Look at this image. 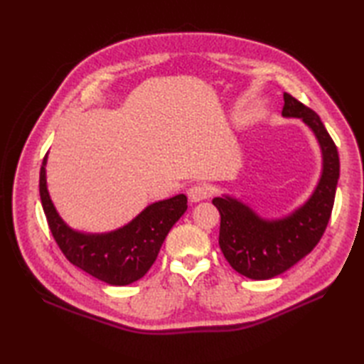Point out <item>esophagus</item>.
Segmentation results:
<instances>
[{"label":"esophagus","instance_id":"34e87169","mask_svg":"<svg viewBox=\"0 0 364 364\" xmlns=\"http://www.w3.org/2000/svg\"><path fill=\"white\" fill-rule=\"evenodd\" d=\"M210 196H211V191L206 186H202V184H196V186H191L188 189V197L191 202H194V203L202 202V200L208 198Z\"/></svg>","mask_w":364,"mask_h":364}]
</instances>
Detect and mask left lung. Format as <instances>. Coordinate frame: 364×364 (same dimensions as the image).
Masks as SVG:
<instances>
[{"mask_svg":"<svg viewBox=\"0 0 364 364\" xmlns=\"http://www.w3.org/2000/svg\"><path fill=\"white\" fill-rule=\"evenodd\" d=\"M282 115L300 119L321 146L322 172L306 202L280 219H264L231 196L215 197L220 213L219 245L230 266L252 280L283 274L310 253L327 228L339 178V156L319 115L289 94H283Z\"/></svg>","mask_w":364,"mask_h":364,"instance_id":"left-lung-1","label":"left lung"}]
</instances>
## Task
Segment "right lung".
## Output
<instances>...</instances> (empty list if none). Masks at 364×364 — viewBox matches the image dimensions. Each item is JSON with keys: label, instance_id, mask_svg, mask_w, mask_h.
<instances>
[{"label": "right lung", "instance_id": "right-lung-1", "mask_svg": "<svg viewBox=\"0 0 364 364\" xmlns=\"http://www.w3.org/2000/svg\"><path fill=\"white\" fill-rule=\"evenodd\" d=\"M46 158L41 168L42 206L53 237L73 266L107 284L125 286L142 278L156 261L164 242L178 219L188 210V197L178 194L154 202L136 218L107 233H82L68 227L54 208L46 188Z\"/></svg>", "mask_w": 364, "mask_h": 364}]
</instances>
